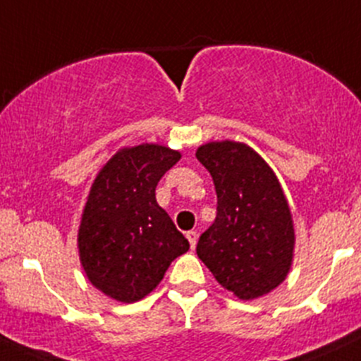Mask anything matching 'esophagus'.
Segmentation results:
<instances>
[{
  "instance_id": "esophagus-1",
  "label": "esophagus",
  "mask_w": 361,
  "mask_h": 361,
  "mask_svg": "<svg viewBox=\"0 0 361 361\" xmlns=\"http://www.w3.org/2000/svg\"><path fill=\"white\" fill-rule=\"evenodd\" d=\"M187 240H188V243H190V248H194L195 243H197V233H195V231H188Z\"/></svg>"
}]
</instances>
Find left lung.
<instances>
[{
    "label": "left lung",
    "instance_id": "1",
    "mask_svg": "<svg viewBox=\"0 0 361 361\" xmlns=\"http://www.w3.org/2000/svg\"><path fill=\"white\" fill-rule=\"evenodd\" d=\"M195 157L216 192L215 222L199 238V259L240 300L268 295L286 281L295 250L291 209L277 176L243 142H208Z\"/></svg>",
    "mask_w": 361,
    "mask_h": 361
}]
</instances>
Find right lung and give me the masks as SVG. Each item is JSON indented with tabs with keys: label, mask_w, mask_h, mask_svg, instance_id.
I'll return each instance as SVG.
<instances>
[{
	"label": "right lung",
	"mask_w": 361,
	"mask_h": 361,
	"mask_svg": "<svg viewBox=\"0 0 361 361\" xmlns=\"http://www.w3.org/2000/svg\"><path fill=\"white\" fill-rule=\"evenodd\" d=\"M180 159L166 146L139 145L120 149L97 174L77 245L87 281L109 298L142 300L190 247L155 199L160 178Z\"/></svg>",
	"instance_id": "obj_1"
}]
</instances>
